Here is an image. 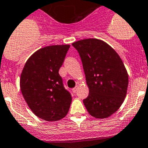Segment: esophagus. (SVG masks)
Masks as SVG:
<instances>
[{"mask_svg":"<svg viewBox=\"0 0 148 148\" xmlns=\"http://www.w3.org/2000/svg\"><path fill=\"white\" fill-rule=\"evenodd\" d=\"M77 89H78V86H76L74 88L72 89V91H73V93H76L77 90Z\"/></svg>","mask_w":148,"mask_h":148,"instance_id":"obj_1","label":"esophagus"}]
</instances>
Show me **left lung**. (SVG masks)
I'll return each mask as SVG.
<instances>
[{
  "instance_id": "1",
  "label": "left lung",
  "mask_w": 148,
  "mask_h": 148,
  "mask_svg": "<svg viewBox=\"0 0 148 148\" xmlns=\"http://www.w3.org/2000/svg\"><path fill=\"white\" fill-rule=\"evenodd\" d=\"M72 45L80 56L89 88L85 107L93 117L108 118L119 109L127 94L128 74L123 62L100 39H82Z\"/></svg>"
}]
</instances>
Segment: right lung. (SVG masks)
Returning a JSON list of instances; mask_svg holds the SVG:
<instances>
[{
	"label": "right lung",
	"instance_id": "add662e5",
	"mask_svg": "<svg viewBox=\"0 0 148 148\" xmlns=\"http://www.w3.org/2000/svg\"><path fill=\"white\" fill-rule=\"evenodd\" d=\"M70 45H49L37 50L26 61L21 73L20 90L27 105L48 122L68 114L72 97L58 74Z\"/></svg>",
	"mask_w": 148,
	"mask_h": 148
}]
</instances>
